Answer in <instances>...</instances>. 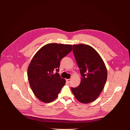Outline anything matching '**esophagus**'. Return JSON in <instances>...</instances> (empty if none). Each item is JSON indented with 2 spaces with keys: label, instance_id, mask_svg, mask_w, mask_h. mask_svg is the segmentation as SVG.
<instances>
[{
  "label": "esophagus",
  "instance_id": "esophagus-1",
  "mask_svg": "<svg viewBox=\"0 0 130 130\" xmlns=\"http://www.w3.org/2000/svg\"><path fill=\"white\" fill-rule=\"evenodd\" d=\"M67 82H68V83H70V79H67Z\"/></svg>",
  "mask_w": 130,
  "mask_h": 130
}]
</instances>
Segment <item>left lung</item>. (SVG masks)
I'll return each mask as SVG.
<instances>
[{"instance_id":"left-lung-1","label":"left lung","mask_w":130,"mask_h":130,"mask_svg":"<svg viewBox=\"0 0 130 130\" xmlns=\"http://www.w3.org/2000/svg\"><path fill=\"white\" fill-rule=\"evenodd\" d=\"M73 52L80 68L81 81L77 87L71 88L72 91L78 101L88 104L95 100L103 91L107 77V69L103 59L92 46L73 45Z\"/></svg>"}]
</instances>
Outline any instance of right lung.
Masks as SVG:
<instances>
[{"mask_svg": "<svg viewBox=\"0 0 130 130\" xmlns=\"http://www.w3.org/2000/svg\"><path fill=\"white\" fill-rule=\"evenodd\" d=\"M72 50V45L49 43L35 55L27 69L30 87L38 99L45 103L56 99L66 80L57 72L60 61ZM57 72L54 74L53 72Z\"/></svg>", "mask_w": 130, "mask_h": 130, "instance_id": "right-lung-1", "label": "right lung"}]
</instances>
